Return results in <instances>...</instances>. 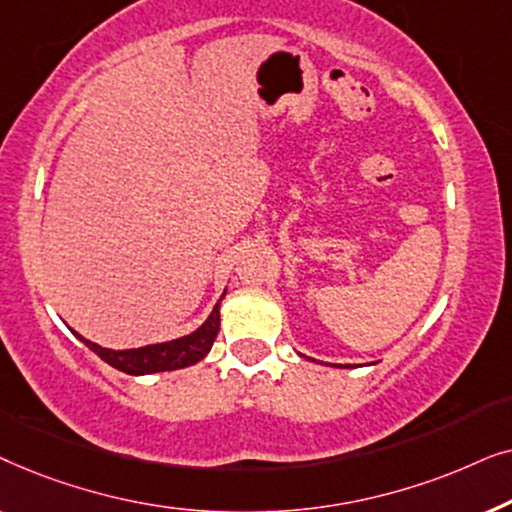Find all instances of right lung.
I'll use <instances>...</instances> for the list:
<instances>
[{"label": "right lung", "mask_w": 512, "mask_h": 512, "mask_svg": "<svg viewBox=\"0 0 512 512\" xmlns=\"http://www.w3.org/2000/svg\"><path fill=\"white\" fill-rule=\"evenodd\" d=\"M223 298H226V291H223V296L219 300H216L214 310L209 312V317L202 321L193 333L181 335V338H174L167 342H156V345H144L135 349H109V347L97 345L93 340H86L76 331L72 333L88 349H93L102 361H107L109 366L121 370V373L153 375V373H165V370H179V368L193 366V363L202 361L209 354V349H212L216 333H219V326H221Z\"/></svg>", "instance_id": "obj_1"}]
</instances>
